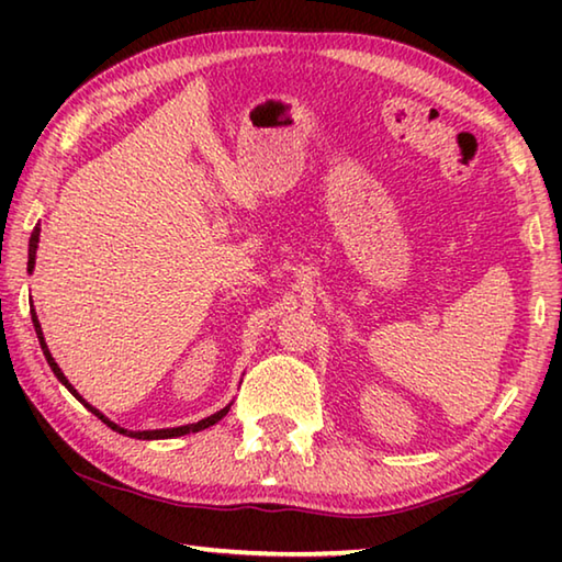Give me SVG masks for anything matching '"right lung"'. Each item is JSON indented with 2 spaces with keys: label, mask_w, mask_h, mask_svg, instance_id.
Listing matches in <instances>:
<instances>
[{
  "label": "right lung",
  "mask_w": 562,
  "mask_h": 562,
  "mask_svg": "<svg viewBox=\"0 0 562 562\" xmlns=\"http://www.w3.org/2000/svg\"><path fill=\"white\" fill-rule=\"evenodd\" d=\"M36 247H40V227H34V233H32V237H30V262H26V270H34V260H36ZM32 322H34V329H36V337H40V345H42V351H44V357H46V361H49V367H52V372H54V376L59 379V382L69 389V392L79 398V402L89 408L91 414H97L103 424L106 426H111L113 431H119V434H123V436H131V439H144V441H154V439H173V436H186V434H195V431H203V429H207V426H213V424H217L221 422V418L231 412V404H227L225 408H221V412H215V414H211L207 418H201V422L198 424H186V426H176V429H156V431H128V429H123V426H119V424H113V422H109L106 416H103L99 408H93L89 402H83V398L79 396V392H76V389L69 384V379L64 376V372L59 369V364H56L54 361V357H52V351H49V347H46V341H44V331H42V325H40V319H36V312L32 310Z\"/></svg>",
  "instance_id": "obj_1"
}]
</instances>
